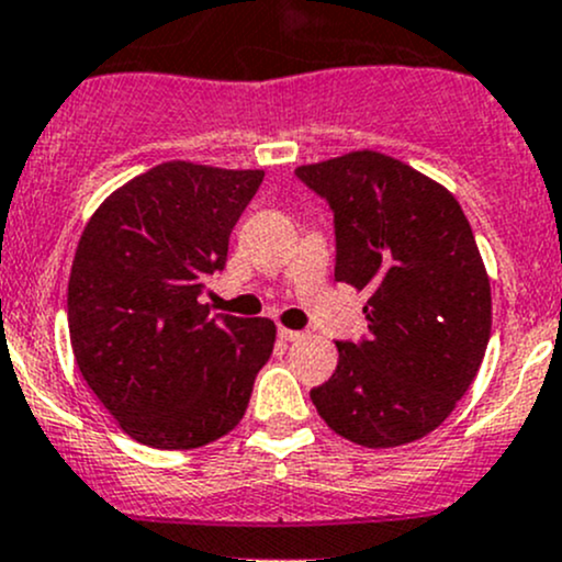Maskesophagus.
Here are the masks:
<instances>
[{
    "instance_id": "34e87169",
    "label": "esophagus",
    "mask_w": 562,
    "mask_h": 562,
    "mask_svg": "<svg viewBox=\"0 0 562 562\" xmlns=\"http://www.w3.org/2000/svg\"><path fill=\"white\" fill-rule=\"evenodd\" d=\"M305 333H300V329H286V327H279V338L281 340H300Z\"/></svg>"
}]
</instances>
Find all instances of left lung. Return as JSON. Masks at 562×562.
Instances as JSON below:
<instances>
[{
	"label": "left lung",
	"mask_w": 562,
	"mask_h": 562,
	"mask_svg": "<svg viewBox=\"0 0 562 562\" xmlns=\"http://www.w3.org/2000/svg\"><path fill=\"white\" fill-rule=\"evenodd\" d=\"M294 176L335 216V279L366 289L370 335L338 340V368L311 390L338 436L368 449L436 430L484 360L493 297L460 202L379 151H351Z\"/></svg>",
	"instance_id": "8db88e82"
}]
</instances>
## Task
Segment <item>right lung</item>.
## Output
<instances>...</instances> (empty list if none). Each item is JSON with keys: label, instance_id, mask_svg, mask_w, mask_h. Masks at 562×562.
Here are the masks:
<instances>
[{"label": "right lung", "instance_id": "1", "mask_svg": "<svg viewBox=\"0 0 562 562\" xmlns=\"http://www.w3.org/2000/svg\"><path fill=\"white\" fill-rule=\"evenodd\" d=\"M262 170L165 161L97 207L67 286L75 362L121 430L154 449H196L243 419L273 355L270 319L200 303Z\"/></svg>", "mask_w": 562, "mask_h": 562}]
</instances>
